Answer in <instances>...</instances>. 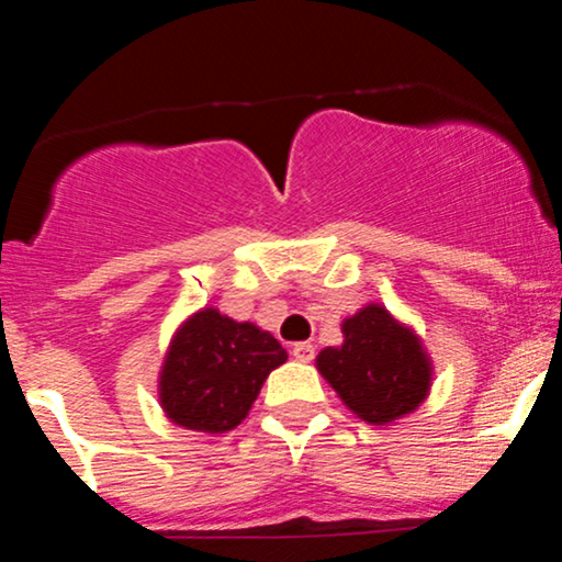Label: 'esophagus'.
<instances>
[{
	"instance_id": "esophagus-1",
	"label": "esophagus",
	"mask_w": 562,
	"mask_h": 562,
	"mask_svg": "<svg viewBox=\"0 0 562 562\" xmlns=\"http://www.w3.org/2000/svg\"><path fill=\"white\" fill-rule=\"evenodd\" d=\"M293 357L299 362H312L314 359V346L308 340H301V344H293Z\"/></svg>"
}]
</instances>
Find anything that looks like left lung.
<instances>
[{
    "instance_id": "1",
    "label": "left lung",
    "mask_w": 562,
    "mask_h": 562,
    "mask_svg": "<svg viewBox=\"0 0 562 562\" xmlns=\"http://www.w3.org/2000/svg\"><path fill=\"white\" fill-rule=\"evenodd\" d=\"M344 338L319 353L317 367L353 415L385 425L420 406L430 362L415 333L372 303L344 322Z\"/></svg>"
}]
</instances>
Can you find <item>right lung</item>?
Instances as JSON below:
<instances>
[{
	"label": "right lung",
	"instance_id": "right-lung-1",
	"mask_svg": "<svg viewBox=\"0 0 562 562\" xmlns=\"http://www.w3.org/2000/svg\"><path fill=\"white\" fill-rule=\"evenodd\" d=\"M285 359V348L269 333L203 308L173 338L160 372V404L187 430L227 434Z\"/></svg>",
	"mask_w": 562,
	"mask_h": 562
}]
</instances>
